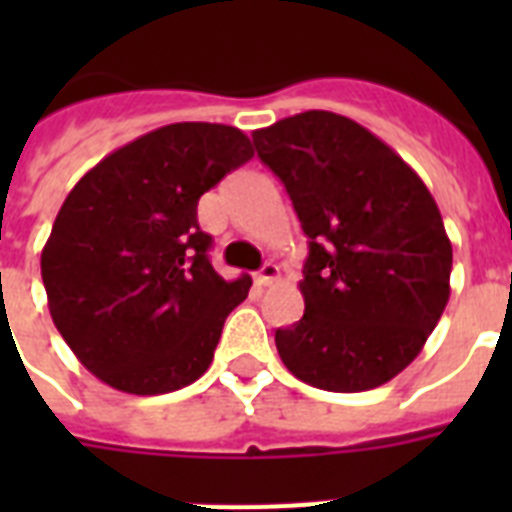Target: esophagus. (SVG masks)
Instances as JSON below:
<instances>
[{"instance_id": "1", "label": "esophagus", "mask_w": 512, "mask_h": 512, "mask_svg": "<svg viewBox=\"0 0 512 512\" xmlns=\"http://www.w3.org/2000/svg\"><path fill=\"white\" fill-rule=\"evenodd\" d=\"M276 279H279V265L276 263H265L263 268L255 273L257 287H268V284H273Z\"/></svg>"}]
</instances>
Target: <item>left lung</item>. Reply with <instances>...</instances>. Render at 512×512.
I'll list each match as a JSON object with an SVG mask.
<instances>
[{
	"mask_svg": "<svg viewBox=\"0 0 512 512\" xmlns=\"http://www.w3.org/2000/svg\"><path fill=\"white\" fill-rule=\"evenodd\" d=\"M308 236L303 319L276 329L289 372L335 393L412 364L449 303L452 241L420 175L348 116L305 111L252 132Z\"/></svg>",
	"mask_w": 512,
	"mask_h": 512,
	"instance_id": "obj_1",
	"label": "left lung"
}]
</instances>
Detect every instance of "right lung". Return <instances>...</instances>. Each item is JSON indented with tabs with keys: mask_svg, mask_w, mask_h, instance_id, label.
<instances>
[{
	"mask_svg": "<svg viewBox=\"0 0 512 512\" xmlns=\"http://www.w3.org/2000/svg\"><path fill=\"white\" fill-rule=\"evenodd\" d=\"M255 156L236 127L167 124L95 164L42 249L55 327L98 380L156 396L207 372L249 276L225 281L199 228L201 193Z\"/></svg>",
	"mask_w": 512,
	"mask_h": 512,
	"instance_id": "1",
	"label": "right lung"
}]
</instances>
